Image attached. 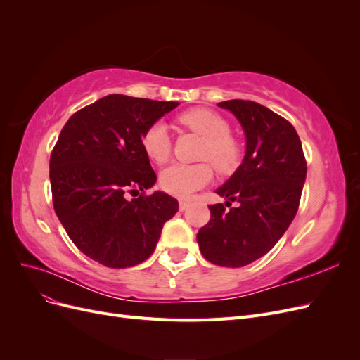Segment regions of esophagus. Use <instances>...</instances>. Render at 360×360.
<instances>
[{"label": "esophagus", "mask_w": 360, "mask_h": 360, "mask_svg": "<svg viewBox=\"0 0 360 360\" xmlns=\"http://www.w3.org/2000/svg\"><path fill=\"white\" fill-rule=\"evenodd\" d=\"M179 207H180V210H181V212H184V210H188L189 202H188V201H184V200H180V202H179Z\"/></svg>", "instance_id": "esophagus-1"}]
</instances>
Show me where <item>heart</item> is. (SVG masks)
I'll return each instance as SVG.
<instances>
[{
  "mask_svg": "<svg viewBox=\"0 0 360 360\" xmlns=\"http://www.w3.org/2000/svg\"><path fill=\"white\" fill-rule=\"evenodd\" d=\"M179 122L202 138L198 153L200 159L212 162L213 167L224 174L237 168L242 160V146L231 135V126L226 118L205 108H195L180 114ZM141 146L153 162H167L171 155V141L165 124H151L141 138ZM209 162L192 165L174 163L162 171L160 188L174 197H189L212 181L213 169Z\"/></svg>",
  "mask_w": 360,
  "mask_h": 360,
  "instance_id": "1",
  "label": "heart"
}]
</instances>
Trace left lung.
I'll return each instance as SVG.
<instances>
[{
	"instance_id": "1",
	"label": "left lung",
	"mask_w": 360,
	"mask_h": 360,
	"mask_svg": "<svg viewBox=\"0 0 360 360\" xmlns=\"http://www.w3.org/2000/svg\"><path fill=\"white\" fill-rule=\"evenodd\" d=\"M246 135V155L228 181L216 189L239 205L210 204V221L197 234L201 254L222 267H243L269 250L297 213L307 159L300 138L284 117L252 101H226Z\"/></svg>"
}]
</instances>
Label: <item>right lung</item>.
Instances as JSON below:
<instances>
[{
	"label": "right lung",
	"mask_w": 360,
	"mask_h": 360,
	"mask_svg": "<svg viewBox=\"0 0 360 360\" xmlns=\"http://www.w3.org/2000/svg\"><path fill=\"white\" fill-rule=\"evenodd\" d=\"M177 105L110 94L64 124L49 162L53 210L75 246L97 263H143L177 213L168 193L146 195L156 172L141 146L146 130Z\"/></svg>",
	"instance_id": "obj_1"
}]
</instances>
